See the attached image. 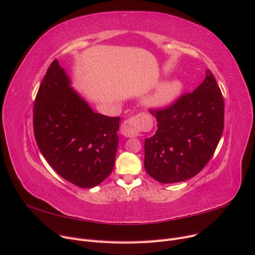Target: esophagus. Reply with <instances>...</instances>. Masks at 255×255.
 Wrapping results in <instances>:
<instances>
[{
	"label": "esophagus",
	"mask_w": 255,
	"mask_h": 255,
	"mask_svg": "<svg viewBox=\"0 0 255 255\" xmlns=\"http://www.w3.org/2000/svg\"><path fill=\"white\" fill-rule=\"evenodd\" d=\"M141 122L137 117H130L121 125V134L126 137H136L140 132Z\"/></svg>",
	"instance_id": "esophagus-1"
}]
</instances>
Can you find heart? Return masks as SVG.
I'll return each instance as SVG.
<instances>
[{
  "label": "heart",
  "mask_w": 255,
  "mask_h": 255,
  "mask_svg": "<svg viewBox=\"0 0 255 255\" xmlns=\"http://www.w3.org/2000/svg\"><path fill=\"white\" fill-rule=\"evenodd\" d=\"M182 84L179 81H170L163 83L157 87L148 99V104L152 107H165L171 104L180 96Z\"/></svg>",
  "instance_id": "b5f03b06"
}]
</instances>
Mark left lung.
Listing matches in <instances>:
<instances>
[{"label":"left lung","instance_id":"left-lung-1","mask_svg":"<svg viewBox=\"0 0 255 255\" xmlns=\"http://www.w3.org/2000/svg\"><path fill=\"white\" fill-rule=\"evenodd\" d=\"M150 113L157 129L144 140L145 171L164 184L198 174L212 158L225 126V102L211 70L194 91Z\"/></svg>","mask_w":255,"mask_h":255}]
</instances>
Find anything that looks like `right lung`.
<instances>
[{
  "label": "right lung",
  "instance_id": "right-lung-1",
  "mask_svg": "<svg viewBox=\"0 0 255 255\" xmlns=\"http://www.w3.org/2000/svg\"><path fill=\"white\" fill-rule=\"evenodd\" d=\"M119 122L92 112L52 61L35 99L33 127L38 148L61 177L82 188L103 182L115 165Z\"/></svg>",
  "mask_w": 255,
  "mask_h": 255
}]
</instances>
